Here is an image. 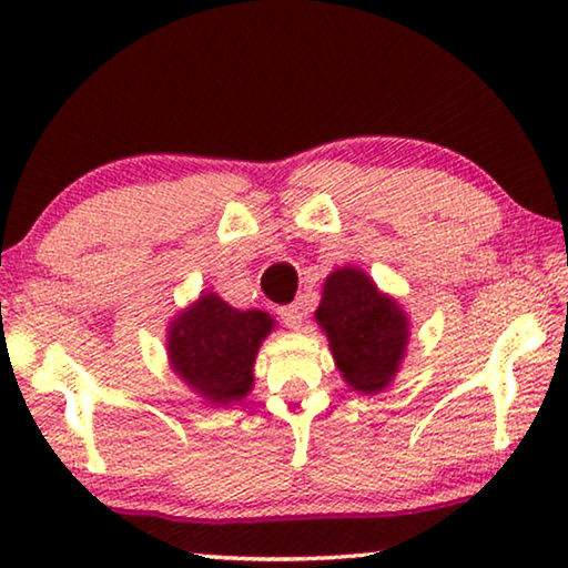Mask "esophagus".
Returning a JSON list of instances; mask_svg holds the SVG:
<instances>
[{
	"label": "esophagus",
	"mask_w": 568,
	"mask_h": 568,
	"mask_svg": "<svg viewBox=\"0 0 568 568\" xmlns=\"http://www.w3.org/2000/svg\"><path fill=\"white\" fill-rule=\"evenodd\" d=\"M277 313H281V318H283V323L287 325V328L297 331V328H301L303 318H305V305L301 301H295L291 305H283Z\"/></svg>",
	"instance_id": "obj_1"
}]
</instances>
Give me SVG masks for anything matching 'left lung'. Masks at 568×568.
I'll use <instances>...</instances> for the list:
<instances>
[{"label":"left lung","mask_w":568,"mask_h":568,"mask_svg":"<svg viewBox=\"0 0 568 568\" xmlns=\"http://www.w3.org/2000/svg\"><path fill=\"white\" fill-rule=\"evenodd\" d=\"M315 321L351 390L376 396L398 376L410 338L408 315L361 267L343 265L325 277Z\"/></svg>","instance_id":"8db88e82"}]
</instances>
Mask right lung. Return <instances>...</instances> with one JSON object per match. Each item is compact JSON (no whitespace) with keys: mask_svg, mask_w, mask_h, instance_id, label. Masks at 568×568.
Here are the masks:
<instances>
[{"mask_svg":"<svg viewBox=\"0 0 568 568\" xmlns=\"http://www.w3.org/2000/svg\"><path fill=\"white\" fill-rule=\"evenodd\" d=\"M275 321L265 311H237L217 293H200L168 325V361L185 386L213 406H233L253 390V368Z\"/></svg>","mask_w":568,"mask_h":568,"instance_id":"right-lung-1","label":"right lung"}]
</instances>
